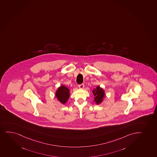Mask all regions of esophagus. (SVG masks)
<instances>
[{"instance_id":"esophagus-1","label":"esophagus","mask_w":157,"mask_h":157,"mask_svg":"<svg viewBox=\"0 0 157 157\" xmlns=\"http://www.w3.org/2000/svg\"><path fill=\"white\" fill-rule=\"evenodd\" d=\"M78 87L80 89H83V87H84V84L83 83H82V84H80V85H78Z\"/></svg>"}]
</instances>
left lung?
I'll return each mask as SVG.
<instances>
[{
	"mask_svg": "<svg viewBox=\"0 0 157 157\" xmlns=\"http://www.w3.org/2000/svg\"><path fill=\"white\" fill-rule=\"evenodd\" d=\"M94 95L95 96L94 98V101L97 104H99L102 102L103 99L104 98V91L101 88L100 86H97L94 90L92 91Z\"/></svg>",
	"mask_w": 157,
	"mask_h": 157,
	"instance_id": "left-lung-1",
	"label": "left lung"
}]
</instances>
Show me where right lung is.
<instances>
[{
  "label": "right lung",
  "instance_id": "add662e5",
  "mask_svg": "<svg viewBox=\"0 0 157 157\" xmlns=\"http://www.w3.org/2000/svg\"><path fill=\"white\" fill-rule=\"evenodd\" d=\"M69 89L64 86H60L56 92V97L60 103L63 104H65L67 102L69 97Z\"/></svg>",
  "mask_w": 157,
  "mask_h": 157
}]
</instances>
